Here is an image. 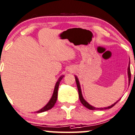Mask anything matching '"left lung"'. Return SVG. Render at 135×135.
<instances>
[{"label":"left lung","instance_id":"1","mask_svg":"<svg viewBox=\"0 0 135 135\" xmlns=\"http://www.w3.org/2000/svg\"><path fill=\"white\" fill-rule=\"evenodd\" d=\"M127 74H128V78H129V84H130V81H131V70H130V61L129 62V66H128V69H127ZM75 80H76V85H77V88H78V93H79V98H80V102L81 103V104L84 106L85 107H86L89 110H104V109H109V108H111L112 107H114L118 101L115 102V103H114L113 104H112L111 106H109L108 107H105V108H96V107H94L93 106L90 105L85 99H84L82 96V93H81V87H80V82H79V80L78 78H77V76H75Z\"/></svg>","mask_w":135,"mask_h":135}]
</instances>
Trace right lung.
<instances>
[{
  "mask_svg": "<svg viewBox=\"0 0 135 135\" xmlns=\"http://www.w3.org/2000/svg\"><path fill=\"white\" fill-rule=\"evenodd\" d=\"M63 77H64V76H60L59 78L58 79V80L57 81L56 84H55V88H54V93H53L52 97H51V98L50 99V100H49V102L47 103V104H46V105L44 107H43L42 109L38 110V111H37L36 112H37V113L43 112L47 111V110H50L51 108H52L53 107H54V106L55 105V103H56L57 99L58 88H59L60 81H61V80H62V78H63Z\"/></svg>",
  "mask_w": 135,
  "mask_h": 135,
  "instance_id": "right-lung-1",
  "label": "right lung"
}]
</instances>
